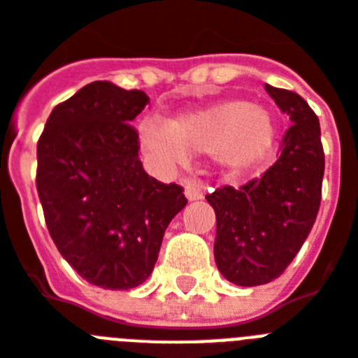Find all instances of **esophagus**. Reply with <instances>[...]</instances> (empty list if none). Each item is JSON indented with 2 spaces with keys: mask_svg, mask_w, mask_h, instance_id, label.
I'll return each instance as SVG.
<instances>
[{
  "mask_svg": "<svg viewBox=\"0 0 358 358\" xmlns=\"http://www.w3.org/2000/svg\"><path fill=\"white\" fill-rule=\"evenodd\" d=\"M184 194H185V198H187L189 202L200 200V198L203 196L202 191H200V187H198L196 182H193V180H187V182L184 184Z\"/></svg>",
  "mask_w": 358,
  "mask_h": 358,
  "instance_id": "obj_1",
  "label": "esophagus"
}]
</instances>
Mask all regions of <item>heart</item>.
<instances>
[{
	"instance_id": "b5f03b06",
	"label": "heart",
	"mask_w": 358,
	"mask_h": 358,
	"mask_svg": "<svg viewBox=\"0 0 358 358\" xmlns=\"http://www.w3.org/2000/svg\"><path fill=\"white\" fill-rule=\"evenodd\" d=\"M273 114L257 103L224 100L187 110L167 123L143 122L140 142L162 164H184L187 155H213L222 169L244 173L271 152Z\"/></svg>"
}]
</instances>
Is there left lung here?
Segmentation results:
<instances>
[{
    "mask_svg": "<svg viewBox=\"0 0 358 358\" xmlns=\"http://www.w3.org/2000/svg\"><path fill=\"white\" fill-rule=\"evenodd\" d=\"M293 123L278 160L240 189L207 194L216 215L215 260L236 286H262L284 273L317 220L324 178L320 125L308 101L293 91L266 85Z\"/></svg>",
    "mask_w": 358,
    "mask_h": 358,
    "instance_id": "left-lung-1",
    "label": "left lung"
}]
</instances>
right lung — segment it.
Here are the masks:
<instances>
[{
  "instance_id": "1",
  "label": "right lung",
  "mask_w": 358,
  "mask_h": 358,
  "mask_svg": "<svg viewBox=\"0 0 358 358\" xmlns=\"http://www.w3.org/2000/svg\"><path fill=\"white\" fill-rule=\"evenodd\" d=\"M143 91L92 82L56 105L38 142L36 187L62 257L87 282L133 289L149 278L184 189L143 171L129 123Z\"/></svg>"
}]
</instances>
